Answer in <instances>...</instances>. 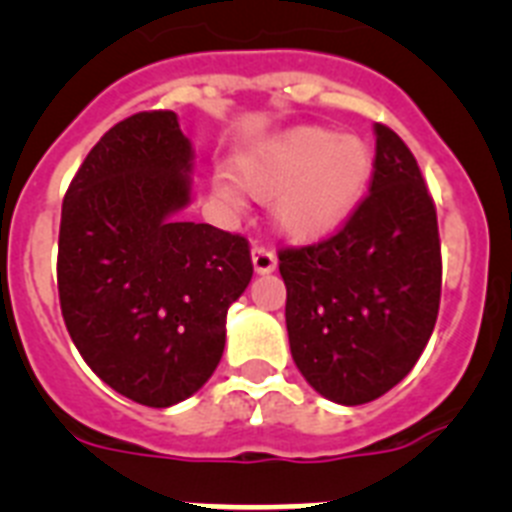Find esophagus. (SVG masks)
Here are the masks:
<instances>
[{
    "label": "esophagus",
    "mask_w": 512,
    "mask_h": 512,
    "mask_svg": "<svg viewBox=\"0 0 512 512\" xmlns=\"http://www.w3.org/2000/svg\"><path fill=\"white\" fill-rule=\"evenodd\" d=\"M251 259H253V269L259 271V274H271V271L277 269V253L266 246H253Z\"/></svg>",
    "instance_id": "34e87169"
}]
</instances>
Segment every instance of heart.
<instances>
[{
  "label": "heart",
  "instance_id": "heart-1",
  "mask_svg": "<svg viewBox=\"0 0 512 512\" xmlns=\"http://www.w3.org/2000/svg\"><path fill=\"white\" fill-rule=\"evenodd\" d=\"M372 176V151L356 135L295 128L238 158L235 179L274 197V220L292 238H320L351 215ZM230 197L228 189H223Z\"/></svg>",
  "mask_w": 512,
  "mask_h": 512
}]
</instances>
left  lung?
I'll list each match as a JSON object with an SVG mask.
<instances>
[{
  "label": "left lung",
  "instance_id": "left-lung-1",
  "mask_svg": "<svg viewBox=\"0 0 512 512\" xmlns=\"http://www.w3.org/2000/svg\"><path fill=\"white\" fill-rule=\"evenodd\" d=\"M369 194L333 235L282 248L289 348L302 377L338 405H364L415 366L441 302L433 197L400 135L377 122Z\"/></svg>",
  "mask_w": 512,
  "mask_h": 512
}]
</instances>
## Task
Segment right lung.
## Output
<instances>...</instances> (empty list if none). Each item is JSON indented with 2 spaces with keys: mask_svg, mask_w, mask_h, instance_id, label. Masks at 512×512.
<instances>
[{
  "mask_svg": "<svg viewBox=\"0 0 512 512\" xmlns=\"http://www.w3.org/2000/svg\"><path fill=\"white\" fill-rule=\"evenodd\" d=\"M192 143L171 110L125 117L71 179L58 233L63 323L92 372L148 408L187 400L225 348V315L253 277L238 233L176 217Z\"/></svg>",
  "mask_w": 512,
  "mask_h": 512,
  "instance_id": "right-lung-1",
  "label": "right lung"
}]
</instances>
